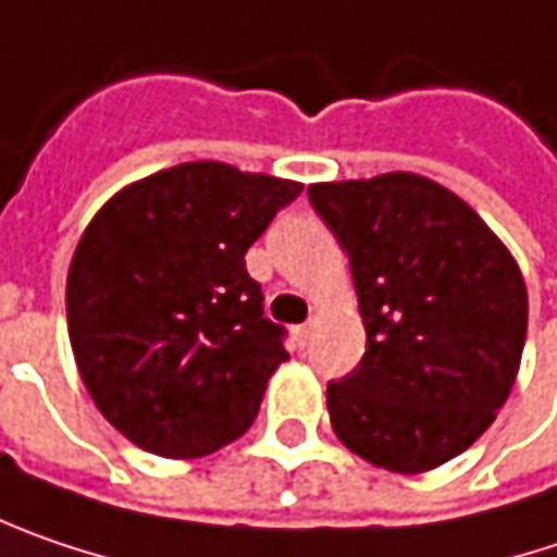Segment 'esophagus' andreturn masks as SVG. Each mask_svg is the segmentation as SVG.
I'll return each instance as SVG.
<instances>
[{
	"instance_id": "obj_1",
	"label": "esophagus",
	"mask_w": 557,
	"mask_h": 557,
	"mask_svg": "<svg viewBox=\"0 0 557 557\" xmlns=\"http://www.w3.org/2000/svg\"><path fill=\"white\" fill-rule=\"evenodd\" d=\"M293 337H296V344H299V346L309 344L311 324H296V327H293Z\"/></svg>"
}]
</instances>
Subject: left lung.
Returning a JSON list of instances; mask_svg holds the SVG:
<instances>
[{
    "instance_id": "obj_1",
    "label": "left lung",
    "mask_w": 557,
    "mask_h": 557,
    "mask_svg": "<svg viewBox=\"0 0 557 557\" xmlns=\"http://www.w3.org/2000/svg\"><path fill=\"white\" fill-rule=\"evenodd\" d=\"M349 255L366 356L327 384L337 438L391 473H425L495 422L527 341V283L485 220L416 173L309 185Z\"/></svg>"
}]
</instances>
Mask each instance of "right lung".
<instances>
[{
	"label": "right lung",
	"instance_id": "1",
	"mask_svg": "<svg viewBox=\"0 0 557 557\" xmlns=\"http://www.w3.org/2000/svg\"><path fill=\"white\" fill-rule=\"evenodd\" d=\"M299 182L198 160L125 185L75 248L65 311L84 387L141 450L188 460L255 422L289 359L248 246Z\"/></svg>",
	"mask_w": 557,
	"mask_h": 557
}]
</instances>
